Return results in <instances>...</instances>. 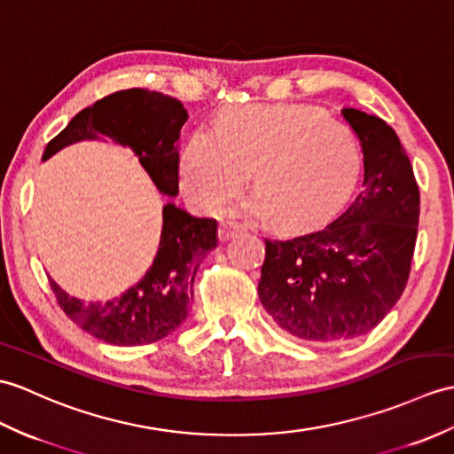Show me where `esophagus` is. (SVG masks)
Wrapping results in <instances>:
<instances>
[{"instance_id": "obj_1", "label": "esophagus", "mask_w": 454, "mask_h": 454, "mask_svg": "<svg viewBox=\"0 0 454 454\" xmlns=\"http://www.w3.org/2000/svg\"><path fill=\"white\" fill-rule=\"evenodd\" d=\"M236 234H239V228H238V226L220 224V228H218V239H220V241H228L230 238H234Z\"/></svg>"}]
</instances>
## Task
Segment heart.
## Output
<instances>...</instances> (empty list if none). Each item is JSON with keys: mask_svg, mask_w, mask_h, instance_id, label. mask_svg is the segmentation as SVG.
Returning a JSON list of instances; mask_svg holds the SVG:
<instances>
[{"mask_svg": "<svg viewBox=\"0 0 454 454\" xmlns=\"http://www.w3.org/2000/svg\"><path fill=\"white\" fill-rule=\"evenodd\" d=\"M246 213L278 230H305L339 208L360 174V149L344 123L301 104L228 108L216 129H197L179 158V179L205 213H220L246 184Z\"/></svg>", "mask_w": 454, "mask_h": 454, "instance_id": "1", "label": "heart"}]
</instances>
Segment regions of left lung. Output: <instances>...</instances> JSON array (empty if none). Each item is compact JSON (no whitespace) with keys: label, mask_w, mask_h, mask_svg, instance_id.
<instances>
[{"label":"left lung","mask_w":454,"mask_h":454,"mask_svg":"<svg viewBox=\"0 0 454 454\" xmlns=\"http://www.w3.org/2000/svg\"><path fill=\"white\" fill-rule=\"evenodd\" d=\"M364 153V187L321 230L265 239L259 300L284 333L315 344L357 339L383 321L410 277L419 189L391 125L342 110Z\"/></svg>","instance_id":"1"}]
</instances>
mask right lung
Listing matches in <instances>:
<instances>
[{
  "instance_id": "right-lung-1",
  "label": "right lung",
  "mask_w": 454,
  "mask_h": 454,
  "mask_svg": "<svg viewBox=\"0 0 454 454\" xmlns=\"http://www.w3.org/2000/svg\"><path fill=\"white\" fill-rule=\"evenodd\" d=\"M187 121L184 104L162 92L128 89L94 102L46 146L42 160L79 141L110 137L129 146L153 184L168 197L177 195L179 131ZM216 220L197 218L168 203L151 269L135 286L108 301H82L63 292L54 280L59 308L82 331L114 346H141L164 339L187 317L193 301L197 269L218 246Z\"/></svg>"
}]
</instances>
